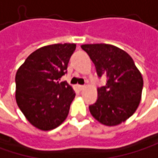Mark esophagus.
Here are the masks:
<instances>
[{"mask_svg": "<svg viewBox=\"0 0 158 158\" xmlns=\"http://www.w3.org/2000/svg\"><path fill=\"white\" fill-rule=\"evenodd\" d=\"M84 87H85L84 85H80V84H79V85H77V88H78V89H79L80 91L83 90V89H84Z\"/></svg>", "mask_w": 158, "mask_h": 158, "instance_id": "esophagus-1", "label": "esophagus"}]
</instances>
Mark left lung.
Returning <instances> with one entry per match:
<instances>
[{
	"label": "left lung",
	"mask_w": 158,
	"mask_h": 158,
	"mask_svg": "<svg viewBox=\"0 0 158 158\" xmlns=\"http://www.w3.org/2000/svg\"><path fill=\"white\" fill-rule=\"evenodd\" d=\"M81 48L94 63L99 77H107L106 85L98 88V99L89 106L91 114L107 126L126 121L139 106L143 88L142 75L133 59L111 44H83Z\"/></svg>",
	"instance_id": "1"
}]
</instances>
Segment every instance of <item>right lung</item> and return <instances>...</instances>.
Masks as SVG:
<instances>
[{
  "instance_id": "1",
  "label": "right lung",
  "mask_w": 158,
  "mask_h": 158,
  "mask_svg": "<svg viewBox=\"0 0 158 158\" xmlns=\"http://www.w3.org/2000/svg\"><path fill=\"white\" fill-rule=\"evenodd\" d=\"M75 44L44 46L31 53L16 74L17 104L28 122L42 131L59 126L75 98L73 88L59 80L67 73Z\"/></svg>"
}]
</instances>
